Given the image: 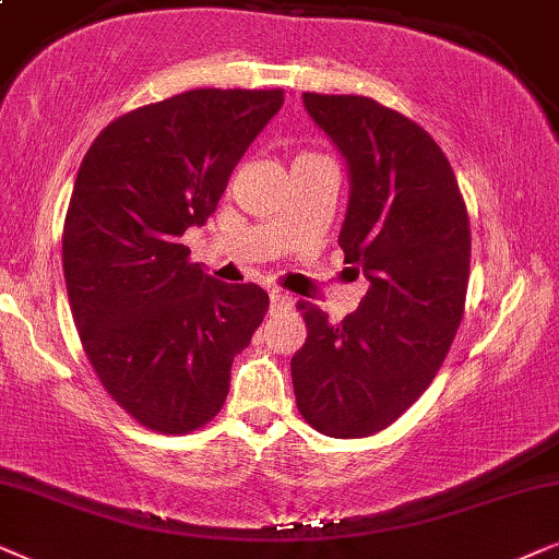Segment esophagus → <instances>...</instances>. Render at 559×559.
Masks as SVG:
<instances>
[{"mask_svg": "<svg viewBox=\"0 0 559 559\" xmlns=\"http://www.w3.org/2000/svg\"><path fill=\"white\" fill-rule=\"evenodd\" d=\"M292 304H294V299L288 294H284V292H271V311L275 314V311H286V309H292Z\"/></svg>", "mask_w": 559, "mask_h": 559, "instance_id": "esophagus-1", "label": "esophagus"}]
</instances>
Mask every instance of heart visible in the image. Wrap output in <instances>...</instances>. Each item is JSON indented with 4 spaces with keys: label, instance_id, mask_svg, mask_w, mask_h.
Segmentation results:
<instances>
[{
    "label": "heart",
    "instance_id": "obj_1",
    "mask_svg": "<svg viewBox=\"0 0 559 559\" xmlns=\"http://www.w3.org/2000/svg\"><path fill=\"white\" fill-rule=\"evenodd\" d=\"M304 155H311V153H304ZM299 158H301V155H299Z\"/></svg>",
    "mask_w": 559,
    "mask_h": 559
}]
</instances>
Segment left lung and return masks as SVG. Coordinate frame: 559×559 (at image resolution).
Here are the masks:
<instances>
[{"instance_id":"left-lung-1","label":"left lung","mask_w":559,"mask_h":559,"mask_svg":"<svg viewBox=\"0 0 559 559\" xmlns=\"http://www.w3.org/2000/svg\"><path fill=\"white\" fill-rule=\"evenodd\" d=\"M304 107L347 163L340 248L370 288L340 324L296 304L307 342L292 357L294 393L317 431L357 440L396 421L448 357L465 311L471 222L450 160L412 119L355 94H304Z\"/></svg>"}]
</instances>
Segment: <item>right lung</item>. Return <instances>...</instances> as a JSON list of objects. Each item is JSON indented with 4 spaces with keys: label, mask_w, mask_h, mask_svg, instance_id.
Returning <instances> with one entry per match:
<instances>
[{
    "label": "right lung",
    "mask_w": 559,
    "mask_h": 559,
    "mask_svg": "<svg viewBox=\"0 0 559 559\" xmlns=\"http://www.w3.org/2000/svg\"><path fill=\"white\" fill-rule=\"evenodd\" d=\"M281 88H193L109 122L81 160L63 225L71 314L94 373L143 427L189 435L219 414L229 368L267 311L255 284L189 263Z\"/></svg>",
    "instance_id": "1"
}]
</instances>
